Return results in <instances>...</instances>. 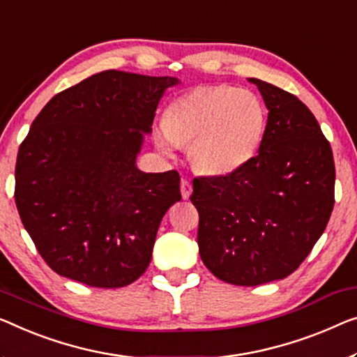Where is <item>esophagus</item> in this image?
I'll return each instance as SVG.
<instances>
[{"label": "esophagus", "instance_id": "obj_1", "mask_svg": "<svg viewBox=\"0 0 357 357\" xmlns=\"http://www.w3.org/2000/svg\"><path fill=\"white\" fill-rule=\"evenodd\" d=\"M179 189H181V195H183V199H189L190 194H192V184H190V181L185 178L181 179Z\"/></svg>", "mask_w": 357, "mask_h": 357}]
</instances>
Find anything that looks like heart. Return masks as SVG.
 <instances>
[{
  "label": "heart",
  "mask_w": 357,
  "mask_h": 357,
  "mask_svg": "<svg viewBox=\"0 0 357 357\" xmlns=\"http://www.w3.org/2000/svg\"><path fill=\"white\" fill-rule=\"evenodd\" d=\"M264 128V107L255 93L200 86L173 100L153 139L165 153H172L176 144L189 146V158L197 169L226 174L255 155Z\"/></svg>",
  "instance_id": "obj_1"
}]
</instances>
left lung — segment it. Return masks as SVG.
Wrapping results in <instances>:
<instances>
[{"mask_svg":"<svg viewBox=\"0 0 357 357\" xmlns=\"http://www.w3.org/2000/svg\"><path fill=\"white\" fill-rule=\"evenodd\" d=\"M250 82L269 110L258 153L227 174L194 178L190 195L202 261L218 279L243 287L295 273L335 204L333 153L316 116L295 94Z\"/></svg>","mask_w":357,"mask_h":357,"instance_id":"1","label":"left lung"}]
</instances>
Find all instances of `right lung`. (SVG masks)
I'll use <instances>...</instances> for the list:
<instances>
[{"label":"right lung","instance_id":"1","mask_svg":"<svg viewBox=\"0 0 357 357\" xmlns=\"http://www.w3.org/2000/svg\"><path fill=\"white\" fill-rule=\"evenodd\" d=\"M173 77L107 70L57 93L19 147L14 199L50 268L99 289L139 279L179 173H142L136 155Z\"/></svg>","mask_w":357,"mask_h":357}]
</instances>
